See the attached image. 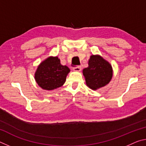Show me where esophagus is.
Here are the masks:
<instances>
[{"instance_id": "1", "label": "esophagus", "mask_w": 146, "mask_h": 146, "mask_svg": "<svg viewBox=\"0 0 146 146\" xmlns=\"http://www.w3.org/2000/svg\"><path fill=\"white\" fill-rule=\"evenodd\" d=\"M73 71H81V70H82V68H81V66H76V67H74L73 68Z\"/></svg>"}]
</instances>
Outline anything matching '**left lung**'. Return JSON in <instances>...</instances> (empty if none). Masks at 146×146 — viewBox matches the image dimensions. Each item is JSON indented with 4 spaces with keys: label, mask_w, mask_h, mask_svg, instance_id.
Instances as JSON below:
<instances>
[{
    "label": "left lung",
    "mask_w": 146,
    "mask_h": 146,
    "mask_svg": "<svg viewBox=\"0 0 146 146\" xmlns=\"http://www.w3.org/2000/svg\"><path fill=\"white\" fill-rule=\"evenodd\" d=\"M89 66L83 70L86 83L93 90L102 88L110 82L113 76L111 65L100 55H91Z\"/></svg>",
    "instance_id": "left-lung-1"
}]
</instances>
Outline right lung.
<instances>
[{
  "mask_svg": "<svg viewBox=\"0 0 146 146\" xmlns=\"http://www.w3.org/2000/svg\"><path fill=\"white\" fill-rule=\"evenodd\" d=\"M70 71L68 66L62 65L57 56H49L38 66L35 78L43 90H53L65 83Z\"/></svg>",
  "mask_w": 146,
  "mask_h": 146,
  "instance_id": "obj_1",
  "label": "right lung"
}]
</instances>
